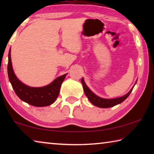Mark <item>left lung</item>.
<instances>
[{
	"label": "left lung",
	"instance_id": "left-lung-1",
	"mask_svg": "<svg viewBox=\"0 0 154 154\" xmlns=\"http://www.w3.org/2000/svg\"><path fill=\"white\" fill-rule=\"evenodd\" d=\"M137 82L135 83V84L137 83ZM82 83L83 85V90H84L85 94L88 97V100H89L91 103H92L94 105L100 108H109L111 107V106H114L118 105V104H120L128 98V96L130 95V94L131 93L132 89H133V88L135 85L134 84V86L132 88V89L130 90L126 94L122 96L121 97L115 98H103L99 97L97 95H96L94 93H93L92 91L90 90V88L87 86L86 84H85L83 78L82 79Z\"/></svg>",
	"mask_w": 154,
	"mask_h": 154
}]
</instances>
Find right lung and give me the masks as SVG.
<instances>
[{"instance_id":"add662e5","label":"right lung","mask_w":154,"mask_h":154,"mask_svg":"<svg viewBox=\"0 0 154 154\" xmlns=\"http://www.w3.org/2000/svg\"><path fill=\"white\" fill-rule=\"evenodd\" d=\"M8 58L7 72L9 82L15 94L21 100L35 106H49L55 102L58 96L62 83L63 82L67 73L57 77L51 83L45 86L30 87L20 82L15 75L11 63V49L9 51Z\"/></svg>"}]
</instances>
